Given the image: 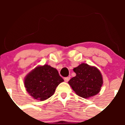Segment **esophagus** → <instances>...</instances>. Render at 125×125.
Listing matches in <instances>:
<instances>
[{"label": "esophagus", "mask_w": 125, "mask_h": 125, "mask_svg": "<svg viewBox=\"0 0 125 125\" xmlns=\"http://www.w3.org/2000/svg\"><path fill=\"white\" fill-rule=\"evenodd\" d=\"M64 80H65V81L66 82H68L70 80V77H65V79H64Z\"/></svg>", "instance_id": "obj_1"}]
</instances>
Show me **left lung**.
<instances>
[{"instance_id":"1","label":"left lung","mask_w":125,"mask_h":125,"mask_svg":"<svg viewBox=\"0 0 125 125\" xmlns=\"http://www.w3.org/2000/svg\"><path fill=\"white\" fill-rule=\"evenodd\" d=\"M73 71L76 75L68 83L77 95L81 97H91L100 92L103 84V78L100 71L96 67L82 63Z\"/></svg>"}]
</instances>
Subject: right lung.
Listing matches in <instances>:
<instances>
[{
	"label": "right lung",
	"mask_w": 125,
	"mask_h": 125,
	"mask_svg": "<svg viewBox=\"0 0 125 125\" xmlns=\"http://www.w3.org/2000/svg\"><path fill=\"white\" fill-rule=\"evenodd\" d=\"M63 79L56 69L48 65L37 66L25 77L26 91L36 100H46L52 96L57 86Z\"/></svg>",
	"instance_id": "1"
}]
</instances>
